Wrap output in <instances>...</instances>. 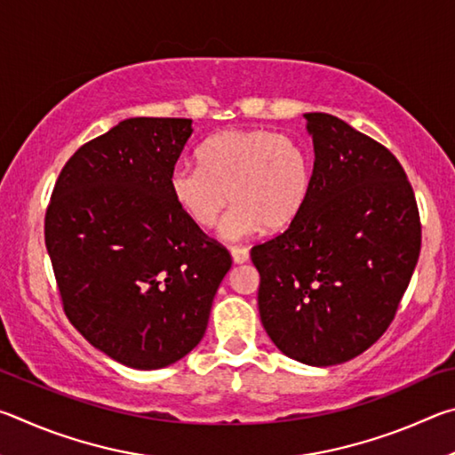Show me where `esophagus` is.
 Returning a JSON list of instances; mask_svg holds the SVG:
<instances>
[{
  "label": "esophagus",
  "mask_w": 455,
  "mask_h": 455,
  "mask_svg": "<svg viewBox=\"0 0 455 455\" xmlns=\"http://www.w3.org/2000/svg\"><path fill=\"white\" fill-rule=\"evenodd\" d=\"M230 255L236 265H243L249 260V249L246 246H230Z\"/></svg>",
  "instance_id": "esophagus-1"
}]
</instances>
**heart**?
<instances>
[{"mask_svg":"<svg viewBox=\"0 0 455 455\" xmlns=\"http://www.w3.org/2000/svg\"><path fill=\"white\" fill-rule=\"evenodd\" d=\"M200 166L180 163L168 176L176 206L200 228L217 225L230 200L222 233L255 235L289 227L307 203L311 160L291 138L271 130H225L198 152Z\"/></svg>","mask_w":455,"mask_h":455,"instance_id":"obj_1","label":"heart"}]
</instances>
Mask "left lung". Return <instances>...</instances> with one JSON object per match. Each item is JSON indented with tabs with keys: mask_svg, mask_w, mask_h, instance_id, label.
<instances>
[{
	"mask_svg": "<svg viewBox=\"0 0 455 455\" xmlns=\"http://www.w3.org/2000/svg\"><path fill=\"white\" fill-rule=\"evenodd\" d=\"M313 138L311 188L279 236L251 249L259 313L284 355L345 363L379 339L410 284L421 249L418 203L383 144L323 112Z\"/></svg>",
	"mask_w": 455,
	"mask_h": 455,
	"instance_id": "8db88e82",
	"label": "left lung"
}]
</instances>
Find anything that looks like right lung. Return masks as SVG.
<instances>
[{
    "label": "right lung",
    "instance_id": "add662e5",
    "mask_svg": "<svg viewBox=\"0 0 455 455\" xmlns=\"http://www.w3.org/2000/svg\"><path fill=\"white\" fill-rule=\"evenodd\" d=\"M188 118H128L74 152L45 211L66 317L118 363L160 369L203 339L233 259L187 219L168 176Z\"/></svg>",
    "mask_w": 455,
    "mask_h": 455
}]
</instances>
